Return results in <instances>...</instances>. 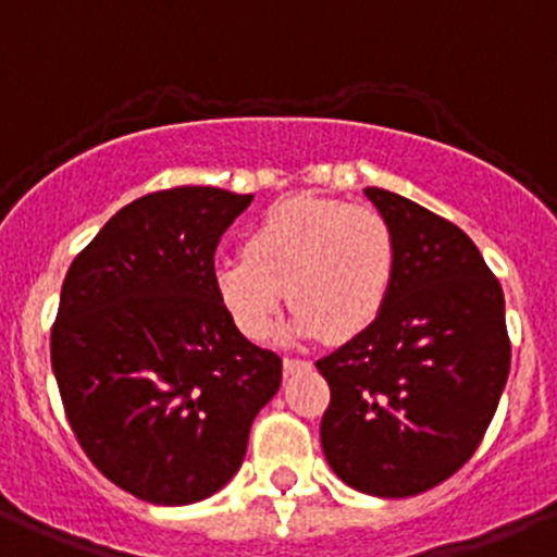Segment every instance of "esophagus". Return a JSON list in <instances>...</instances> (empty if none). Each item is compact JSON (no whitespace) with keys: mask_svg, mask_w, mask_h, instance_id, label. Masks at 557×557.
Returning <instances> with one entry per match:
<instances>
[{"mask_svg":"<svg viewBox=\"0 0 557 557\" xmlns=\"http://www.w3.org/2000/svg\"><path fill=\"white\" fill-rule=\"evenodd\" d=\"M283 368H285V373H299V371H308L310 362H305V360H294V357H285V360H283Z\"/></svg>","mask_w":557,"mask_h":557,"instance_id":"obj_1","label":"esophagus"}]
</instances>
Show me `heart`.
<instances>
[{
  "instance_id": "heart-1",
  "label": "heart",
  "mask_w": 557,
  "mask_h": 557,
  "mask_svg": "<svg viewBox=\"0 0 557 557\" xmlns=\"http://www.w3.org/2000/svg\"><path fill=\"white\" fill-rule=\"evenodd\" d=\"M396 272V238L371 206L296 195L249 227L244 255L216 258L211 283L227 319L249 341H267L285 290L296 310L285 337L324 332L349 341L379 319Z\"/></svg>"
}]
</instances>
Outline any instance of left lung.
<instances>
[{
	"instance_id": "1",
	"label": "left lung",
	"mask_w": 557,
	"mask_h": 557,
	"mask_svg": "<svg viewBox=\"0 0 557 557\" xmlns=\"http://www.w3.org/2000/svg\"><path fill=\"white\" fill-rule=\"evenodd\" d=\"M396 238L379 319L315 362L332 401L321 448L343 483L412 497L454 475L481 445L511 368L503 288L465 231L368 186Z\"/></svg>"
}]
</instances>
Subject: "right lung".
Masks as SVG:
<instances>
[{"mask_svg":"<svg viewBox=\"0 0 557 557\" xmlns=\"http://www.w3.org/2000/svg\"><path fill=\"white\" fill-rule=\"evenodd\" d=\"M249 202L216 186L139 197L62 283L51 368L71 429L109 481L153 506L220 492L283 382V360L233 326L211 283Z\"/></svg>","mask_w":557,"mask_h":557,"instance_id":"1","label":"right lung"}]
</instances>
